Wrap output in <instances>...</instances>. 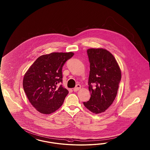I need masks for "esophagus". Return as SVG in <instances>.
Here are the masks:
<instances>
[{
	"label": "esophagus",
	"instance_id": "obj_1",
	"mask_svg": "<svg viewBox=\"0 0 150 150\" xmlns=\"http://www.w3.org/2000/svg\"><path fill=\"white\" fill-rule=\"evenodd\" d=\"M81 85H79V84H77V85L76 86V87L74 88V91H75V92H76V91H78V90H79L80 88H81Z\"/></svg>",
	"mask_w": 150,
	"mask_h": 150
}]
</instances>
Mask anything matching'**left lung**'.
<instances>
[{
    "label": "left lung",
    "mask_w": 150,
    "mask_h": 150,
    "mask_svg": "<svg viewBox=\"0 0 150 150\" xmlns=\"http://www.w3.org/2000/svg\"><path fill=\"white\" fill-rule=\"evenodd\" d=\"M87 53L90 63L88 83L91 97L83 105L91 112L97 114L105 112L113 103L122 73L116 59L108 50L90 48Z\"/></svg>",
    "instance_id": "left-lung-1"
}]
</instances>
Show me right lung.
<instances>
[{"label":"right lung","instance_id":"add662e5","mask_svg":"<svg viewBox=\"0 0 150 150\" xmlns=\"http://www.w3.org/2000/svg\"><path fill=\"white\" fill-rule=\"evenodd\" d=\"M73 52H54L38 57L25 73L23 87L31 104L45 114L53 113L62 106L69 91L62 85V68Z\"/></svg>","mask_w":150,"mask_h":150}]
</instances>
